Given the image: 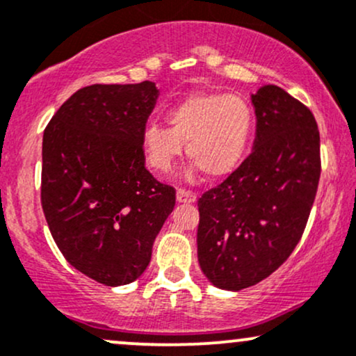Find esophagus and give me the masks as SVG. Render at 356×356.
Returning <instances> with one entry per match:
<instances>
[{
  "mask_svg": "<svg viewBox=\"0 0 356 356\" xmlns=\"http://www.w3.org/2000/svg\"><path fill=\"white\" fill-rule=\"evenodd\" d=\"M175 197H177V202H184V204H192V202L197 201V195L192 194V192L186 191V189H179Z\"/></svg>",
  "mask_w": 356,
  "mask_h": 356,
  "instance_id": "obj_1",
  "label": "esophagus"
}]
</instances>
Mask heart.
Segmentation results:
<instances>
[{"label":"heart","instance_id":"heart-1","mask_svg":"<svg viewBox=\"0 0 356 356\" xmlns=\"http://www.w3.org/2000/svg\"><path fill=\"white\" fill-rule=\"evenodd\" d=\"M167 122L170 127L150 124L142 134L147 164L161 174L170 172L187 144L192 174L204 170L211 179H224L246 157L254 113L239 95L194 93L169 110Z\"/></svg>","mask_w":356,"mask_h":356}]
</instances>
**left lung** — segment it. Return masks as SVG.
I'll use <instances>...</instances> for the list:
<instances>
[{"label":"left lung","instance_id":"left-lung-1","mask_svg":"<svg viewBox=\"0 0 356 356\" xmlns=\"http://www.w3.org/2000/svg\"><path fill=\"white\" fill-rule=\"evenodd\" d=\"M252 152L197 201V257L220 289L259 283L288 259L312 212L321 174L312 110L276 85L251 95Z\"/></svg>","mask_w":356,"mask_h":356}]
</instances>
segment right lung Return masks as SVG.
Here are the masks:
<instances>
[{"instance_id": "right-lung-1", "label": "right lung", "mask_w": 356, "mask_h": 356, "mask_svg": "<svg viewBox=\"0 0 356 356\" xmlns=\"http://www.w3.org/2000/svg\"><path fill=\"white\" fill-rule=\"evenodd\" d=\"M152 81L90 85L43 132L42 207L65 259L105 286L136 281L175 206V189L145 169L142 134Z\"/></svg>"}]
</instances>
